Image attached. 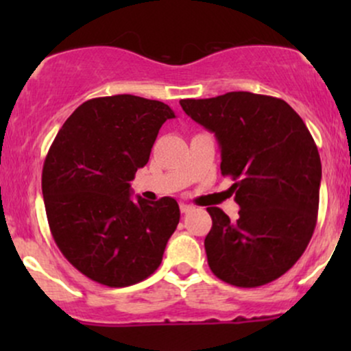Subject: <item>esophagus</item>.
Here are the masks:
<instances>
[{
	"label": "esophagus",
	"instance_id": "obj_1",
	"mask_svg": "<svg viewBox=\"0 0 351 351\" xmlns=\"http://www.w3.org/2000/svg\"><path fill=\"white\" fill-rule=\"evenodd\" d=\"M180 209H181V213H189V211H193L195 208H193L191 204H188V203H181Z\"/></svg>",
	"mask_w": 351,
	"mask_h": 351
}]
</instances>
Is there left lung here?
Listing matches in <instances>:
<instances>
[{
  "instance_id": "8db88e82",
  "label": "left lung",
  "mask_w": 351,
  "mask_h": 351,
  "mask_svg": "<svg viewBox=\"0 0 351 351\" xmlns=\"http://www.w3.org/2000/svg\"><path fill=\"white\" fill-rule=\"evenodd\" d=\"M180 104L215 134L221 173L236 181L231 189L241 206L236 221L208 208L209 269L236 287L279 279L304 254L317 224L322 163L308 128L287 102L252 92Z\"/></svg>"
}]
</instances>
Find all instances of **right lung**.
Masks as SVG:
<instances>
[{"label": "right lung", "mask_w": 351, "mask_h": 351, "mask_svg": "<svg viewBox=\"0 0 351 351\" xmlns=\"http://www.w3.org/2000/svg\"><path fill=\"white\" fill-rule=\"evenodd\" d=\"M167 104L122 94L90 99L56 135L43 168L52 237L88 279L127 287L152 276L180 223L170 196L132 201L130 181L150 158Z\"/></svg>", "instance_id": "add662e5"}]
</instances>
